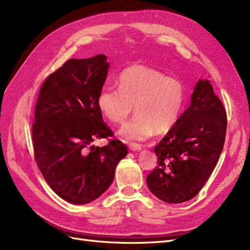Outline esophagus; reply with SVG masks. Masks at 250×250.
<instances>
[{"label": "esophagus", "instance_id": "1", "mask_svg": "<svg viewBox=\"0 0 250 250\" xmlns=\"http://www.w3.org/2000/svg\"><path fill=\"white\" fill-rule=\"evenodd\" d=\"M128 147H129V149L131 151H140V150H142V146L140 145V144H135V143H130L129 145H128Z\"/></svg>", "mask_w": 250, "mask_h": 250}]
</instances>
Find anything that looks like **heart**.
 Segmentation results:
<instances>
[{
	"label": "heart",
	"mask_w": 250,
	"mask_h": 250,
	"mask_svg": "<svg viewBox=\"0 0 250 250\" xmlns=\"http://www.w3.org/2000/svg\"><path fill=\"white\" fill-rule=\"evenodd\" d=\"M119 89L103 86L97 98L98 107L110 122L129 123L120 135L126 141H144L155 133H166L176 125L186 103V87L179 79L142 64L128 66L120 74Z\"/></svg>",
	"instance_id": "heart-1"
}]
</instances>
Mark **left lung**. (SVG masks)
Segmentation results:
<instances>
[{"label":"left lung","mask_w":250,"mask_h":250,"mask_svg":"<svg viewBox=\"0 0 250 250\" xmlns=\"http://www.w3.org/2000/svg\"><path fill=\"white\" fill-rule=\"evenodd\" d=\"M226 112L208 79H199L191 104L155 146L157 167L147 176L158 199L181 203L194 198L206 185L224 146Z\"/></svg>","instance_id":"1"}]
</instances>
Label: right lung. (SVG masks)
<instances>
[{
  "label": "right lung",
  "instance_id": "obj_1",
  "mask_svg": "<svg viewBox=\"0 0 250 250\" xmlns=\"http://www.w3.org/2000/svg\"><path fill=\"white\" fill-rule=\"evenodd\" d=\"M104 54L69 59L42 83L35 106V161L49 187L74 203L94 201L111 185L127 147L118 140L92 145L113 133L103 123L97 98L109 63Z\"/></svg>",
  "mask_w": 250,
  "mask_h": 250
}]
</instances>
